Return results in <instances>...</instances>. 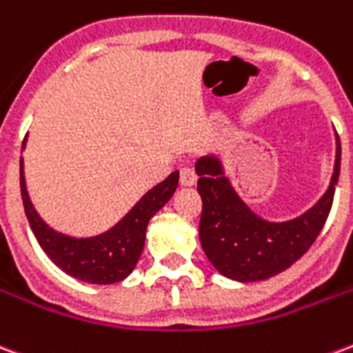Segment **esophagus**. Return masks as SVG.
Here are the masks:
<instances>
[{
  "mask_svg": "<svg viewBox=\"0 0 353 353\" xmlns=\"http://www.w3.org/2000/svg\"><path fill=\"white\" fill-rule=\"evenodd\" d=\"M196 179H199V176H196V172H194V170L189 168V166L181 168L179 181H181V185H183V187H192V185L196 183Z\"/></svg>",
  "mask_w": 353,
  "mask_h": 353,
  "instance_id": "obj_1",
  "label": "esophagus"
}]
</instances>
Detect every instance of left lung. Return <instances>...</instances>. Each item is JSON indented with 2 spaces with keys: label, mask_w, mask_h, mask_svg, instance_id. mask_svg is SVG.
Wrapping results in <instances>:
<instances>
[{
  "label": "left lung",
  "mask_w": 353,
  "mask_h": 353,
  "mask_svg": "<svg viewBox=\"0 0 353 353\" xmlns=\"http://www.w3.org/2000/svg\"><path fill=\"white\" fill-rule=\"evenodd\" d=\"M334 166L327 191L304 214L270 221L245 204L225 176L219 154L200 157L194 168L202 196L200 244L210 263L234 281L268 280L308 252L331 212L341 174V139L334 132Z\"/></svg>",
  "instance_id": "8db88e82"
}]
</instances>
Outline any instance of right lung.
I'll return each instance as SVG.
<instances>
[{"label":"right lung","instance_id":"right-lung-1","mask_svg":"<svg viewBox=\"0 0 353 353\" xmlns=\"http://www.w3.org/2000/svg\"><path fill=\"white\" fill-rule=\"evenodd\" d=\"M24 147H26V139L22 141V149ZM177 183H179V172L176 170L164 181L149 189L132 206L130 212L111 229L96 236L77 238L54 230L37 214L28 194L24 161L20 157V194L24 202L28 223L34 230L41 250L60 270L70 274L72 278L87 283H98V285L117 283L130 276L143 252L149 219L174 196Z\"/></svg>","mask_w":353,"mask_h":353}]
</instances>
